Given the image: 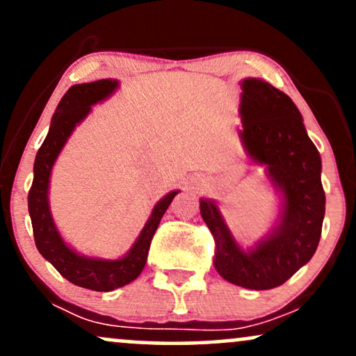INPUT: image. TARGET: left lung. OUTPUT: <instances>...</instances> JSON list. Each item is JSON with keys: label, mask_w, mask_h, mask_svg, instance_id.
<instances>
[{"label": "left lung", "mask_w": 356, "mask_h": 356, "mask_svg": "<svg viewBox=\"0 0 356 356\" xmlns=\"http://www.w3.org/2000/svg\"><path fill=\"white\" fill-rule=\"evenodd\" d=\"M241 87V140L252 162L266 165L269 181L283 195L280 220L268 238L244 251L214 201L201 199V216L214 236L219 275L261 291L281 286L313 257L321 238L325 191L320 152L293 100L259 79H246Z\"/></svg>", "instance_id": "1"}]
</instances>
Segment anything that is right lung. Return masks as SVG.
I'll list each match as a JSON object with an SVG mask.
<instances>
[{
    "mask_svg": "<svg viewBox=\"0 0 356 356\" xmlns=\"http://www.w3.org/2000/svg\"><path fill=\"white\" fill-rule=\"evenodd\" d=\"M117 87V80L105 79L92 81V83L73 85L68 88L53 113L48 136L36 154L33 184L28 192V212H30L35 243L40 254L50 261L56 271L67 277L70 283L93 289V291H112V289L129 284L140 275L159 222L179 192H169L164 199L155 204L144 229L140 231L130 251L120 259H99V257L81 256L61 239L53 222L50 204H48L51 167L75 127L90 113L92 105L112 95Z\"/></svg>",
    "mask_w": 356,
    "mask_h": 356,
    "instance_id": "right-lung-1",
    "label": "right lung"
}]
</instances>
